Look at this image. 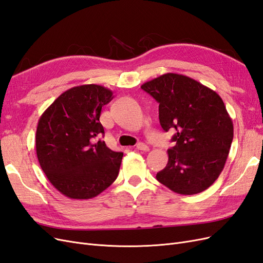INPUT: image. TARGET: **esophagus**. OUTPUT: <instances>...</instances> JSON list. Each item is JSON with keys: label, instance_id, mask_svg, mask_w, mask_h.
<instances>
[{"label": "esophagus", "instance_id": "1", "mask_svg": "<svg viewBox=\"0 0 263 263\" xmlns=\"http://www.w3.org/2000/svg\"><path fill=\"white\" fill-rule=\"evenodd\" d=\"M136 148L138 150H141V151H148L149 150V147L146 144H144V142H138Z\"/></svg>", "mask_w": 263, "mask_h": 263}]
</instances>
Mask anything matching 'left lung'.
Wrapping results in <instances>:
<instances>
[{
    "label": "left lung",
    "mask_w": 263,
    "mask_h": 263,
    "mask_svg": "<svg viewBox=\"0 0 263 263\" xmlns=\"http://www.w3.org/2000/svg\"><path fill=\"white\" fill-rule=\"evenodd\" d=\"M159 103L164 132L176 130L165 168L157 180L173 192L193 195L209 189L224 169L234 125L219 95L192 78L165 73L141 85Z\"/></svg>",
    "instance_id": "left-lung-1"
}]
</instances>
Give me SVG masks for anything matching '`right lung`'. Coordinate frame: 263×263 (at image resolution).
I'll use <instances>...</instances> for the list:
<instances>
[{"label": "right lung", "instance_id": "obj_1", "mask_svg": "<svg viewBox=\"0 0 263 263\" xmlns=\"http://www.w3.org/2000/svg\"><path fill=\"white\" fill-rule=\"evenodd\" d=\"M113 92L98 84L71 87L42 114L36 130V153L46 177L61 194L89 200L116 180L123 153L103 140L102 107Z\"/></svg>", "mask_w": 263, "mask_h": 263}]
</instances>
